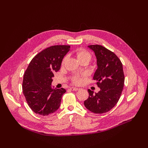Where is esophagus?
Here are the masks:
<instances>
[{"mask_svg": "<svg viewBox=\"0 0 148 148\" xmlns=\"http://www.w3.org/2000/svg\"><path fill=\"white\" fill-rule=\"evenodd\" d=\"M70 89L72 91H77L78 90H79V88H76V87H71Z\"/></svg>", "mask_w": 148, "mask_h": 148, "instance_id": "esophagus-1", "label": "esophagus"}]
</instances>
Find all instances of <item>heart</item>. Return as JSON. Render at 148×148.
Here are the masks:
<instances>
[{
  "mask_svg": "<svg viewBox=\"0 0 148 148\" xmlns=\"http://www.w3.org/2000/svg\"><path fill=\"white\" fill-rule=\"evenodd\" d=\"M76 54L77 55V58L79 60V61H82L83 60H88L90 61L91 58H92V55H91L90 53L86 51V49H82V48H80V49H78L76 51ZM68 56H65L64 58H63L62 60V64H64L65 62L67 61ZM72 81H73V83L74 84H79L81 83V81H82V79H81V78L80 77H78V76H75L73 79H72Z\"/></svg>",
  "mask_w": 148,
  "mask_h": 148,
  "instance_id": "b5f03b06",
  "label": "heart"
}]
</instances>
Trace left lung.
Returning a JSON list of instances; mask_svg holds the SVG:
<instances>
[{
	"label": "left lung",
	"instance_id": "1",
	"mask_svg": "<svg viewBox=\"0 0 148 148\" xmlns=\"http://www.w3.org/2000/svg\"><path fill=\"white\" fill-rule=\"evenodd\" d=\"M95 53L97 69L93 80L100 90L93 94L88 90L89 97L84 102L87 109L96 114H102L112 109L120 98L123 89L125 76L122 63L114 53L101 45L88 46Z\"/></svg>",
	"mask_w": 148,
	"mask_h": 148
}]
</instances>
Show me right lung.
<instances>
[{
	"instance_id": "obj_1",
	"label": "right lung",
	"mask_w": 148,
	"mask_h": 148,
	"mask_svg": "<svg viewBox=\"0 0 148 148\" xmlns=\"http://www.w3.org/2000/svg\"><path fill=\"white\" fill-rule=\"evenodd\" d=\"M70 46L56 45L42 50L32 58L24 73L23 95L32 111L42 116L52 114L59 108L64 88H52L54 72L60 69Z\"/></svg>"
}]
</instances>
